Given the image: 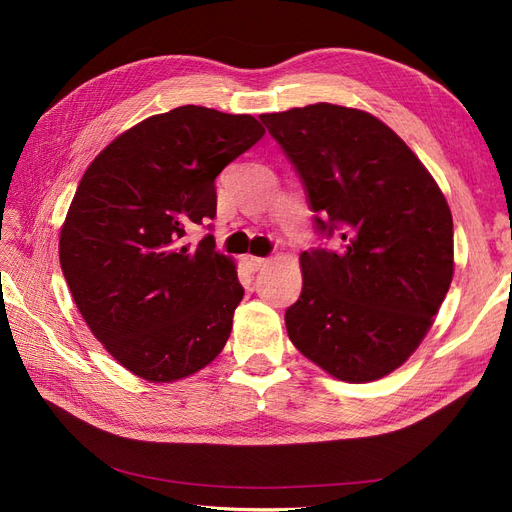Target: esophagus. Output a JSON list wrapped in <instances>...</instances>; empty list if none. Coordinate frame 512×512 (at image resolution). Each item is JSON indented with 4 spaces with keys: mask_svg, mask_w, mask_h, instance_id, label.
<instances>
[{
    "mask_svg": "<svg viewBox=\"0 0 512 512\" xmlns=\"http://www.w3.org/2000/svg\"><path fill=\"white\" fill-rule=\"evenodd\" d=\"M269 258H260V256H245V265L252 271H260L262 267H267Z\"/></svg>",
    "mask_w": 512,
    "mask_h": 512,
    "instance_id": "34e87169",
    "label": "esophagus"
}]
</instances>
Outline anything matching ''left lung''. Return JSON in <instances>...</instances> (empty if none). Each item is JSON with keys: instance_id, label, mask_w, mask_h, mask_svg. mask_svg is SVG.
Segmentation results:
<instances>
[{"instance_id": "obj_1", "label": "left lung", "mask_w": 512, "mask_h": 512, "mask_svg": "<svg viewBox=\"0 0 512 512\" xmlns=\"http://www.w3.org/2000/svg\"><path fill=\"white\" fill-rule=\"evenodd\" d=\"M307 190L316 228L344 245L303 252L290 342L344 382L404 365L453 282V215L436 179L371 113L329 102L260 115Z\"/></svg>"}]
</instances>
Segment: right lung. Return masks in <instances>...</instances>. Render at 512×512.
Here are the masks:
<instances>
[{
    "label": "right lung",
    "mask_w": 512,
    "mask_h": 512,
    "mask_svg": "<svg viewBox=\"0 0 512 512\" xmlns=\"http://www.w3.org/2000/svg\"><path fill=\"white\" fill-rule=\"evenodd\" d=\"M252 115L179 106L119 134L89 164L59 232L61 271L89 331L149 382H175L226 346L243 299L235 260L185 228L215 218V177L256 145Z\"/></svg>",
    "instance_id": "right-lung-1"
}]
</instances>
